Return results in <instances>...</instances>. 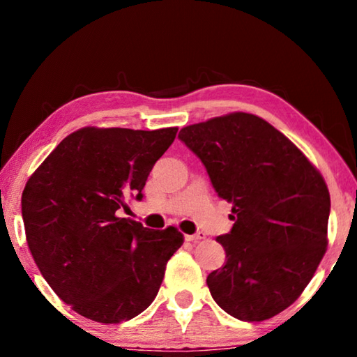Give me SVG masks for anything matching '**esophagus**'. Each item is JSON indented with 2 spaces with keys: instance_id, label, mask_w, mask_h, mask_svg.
<instances>
[{
  "instance_id": "34e87169",
  "label": "esophagus",
  "mask_w": 357,
  "mask_h": 357,
  "mask_svg": "<svg viewBox=\"0 0 357 357\" xmlns=\"http://www.w3.org/2000/svg\"><path fill=\"white\" fill-rule=\"evenodd\" d=\"M204 238H206V234L203 231H198L195 234H185V241H190V243H197V241L204 239Z\"/></svg>"
}]
</instances>
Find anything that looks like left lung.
I'll return each mask as SVG.
<instances>
[{"label":"left lung","mask_w":357,"mask_h":357,"mask_svg":"<svg viewBox=\"0 0 357 357\" xmlns=\"http://www.w3.org/2000/svg\"><path fill=\"white\" fill-rule=\"evenodd\" d=\"M233 204L217 238L227 263L208 275L214 301L243 321H264L299 298L328 249L331 197L317 167L268 121L234 112L179 132Z\"/></svg>","instance_id":"8db88e82"}]
</instances>
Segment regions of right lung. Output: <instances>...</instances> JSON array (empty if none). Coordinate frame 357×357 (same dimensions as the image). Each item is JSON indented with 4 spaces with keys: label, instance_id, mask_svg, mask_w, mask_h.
Returning a JSON list of instances; mask_svg holds the SVG:
<instances>
[{
    "label": "right lung",
    "instance_id": "obj_1",
    "mask_svg": "<svg viewBox=\"0 0 357 357\" xmlns=\"http://www.w3.org/2000/svg\"><path fill=\"white\" fill-rule=\"evenodd\" d=\"M178 128H83L48 154L25 185L22 215L29 252L72 310L98 323L128 321L159 293L178 228H144L119 217L143 187Z\"/></svg>",
    "mask_w": 357,
    "mask_h": 357
}]
</instances>
